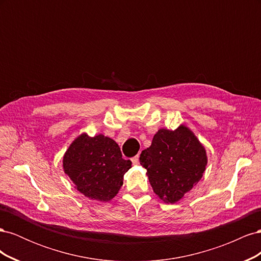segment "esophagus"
<instances>
[{"label":"esophagus","mask_w":261,"mask_h":261,"mask_svg":"<svg viewBox=\"0 0 261 261\" xmlns=\"http://www.w3.org/2000/svg\"><path fill=\"white\" fill-rule=\"evenodd\" d=\"M132 162H133L134 165H137L139 163V156L135 155L134 158H132Z\"/></svg>","instance_id":"esophagus-1"}]
</instances>
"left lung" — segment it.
<instances>
[{
    "label": "left lung",
    "mask_w": 261,
    "mask_h": 261,
    "mask_svg": "<svg viewBox=\"0 0 261 261\" xmlns=\"http://www.w3.org/2000/svg\"><path fill=\"white\" fill-rule=\"evenodd\" d=\"M139 161L153 192L162 201L174 203L200 180L207 155L194 134L181 125L176 130H158Z\"/></svg>",
    "instance_id": "1"
}]
</instances>
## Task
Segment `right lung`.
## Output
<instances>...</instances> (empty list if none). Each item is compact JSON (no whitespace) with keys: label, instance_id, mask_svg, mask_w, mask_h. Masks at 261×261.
<instances>
[{"label":"right lung","instance_id":"obj_1","mask_svg":"<svg viewBox=\"0 0 261 261\" xmlns=\"http://www.w3.org/2000/svg\"><path fill=\"white\" fill-rule=\"evenodd\" d=\"M132 167L124 160L115 141L103 135L76 138L63 159L64 172L77 191L93 200L109 201L120 191L123 177Z\"/></svg>","mask_w":261,"mask_h":261}]
</instances>
